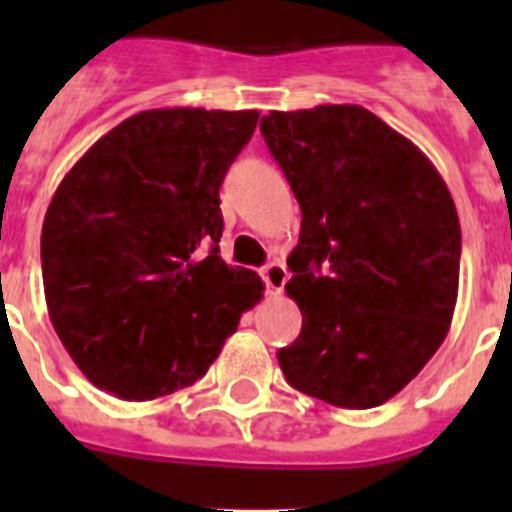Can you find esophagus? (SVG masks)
Here are the masks:
<instances>
[{
	"mask_svg": "<svg viewBox=\"0 0 512 512\" xmlns=\"http://www.w3.org/2000/svg\"><path fill=\"white\" fill-rule=\"evenodd\" d=\"M261 279H264L269 295H279L284 289V284H287V269H284V264H279V261H271V264H266L264 269H261Z\"/></svg>",
	"mask_w": 512,
	"mask_h": 512,
	"instance_id": "34e87169",
	"label": "esophagus"
}]
</instances>
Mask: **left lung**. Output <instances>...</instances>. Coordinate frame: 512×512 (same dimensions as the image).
I'll return each instance as SVG.
<instances>
[{
    "mask_svg": "<svg viewBox=\"0 0 512 512\" xmlns=\"http://www.w3.org/2000/svg\"><path fill=\"white\" fill-rule=\"evenodd\" d=\"M261 135L302 210L287 295L302 330L279 348L295 390L377 408L449 333L461 228L436 166L359 104L269 112Z\"/></svg>",
    "mask_w": 512,
    "mask_h": 512,
    "instance_id": "8db88e82",
    "label": "left lung"
}]
</instances>
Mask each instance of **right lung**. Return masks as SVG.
<instances>
[{"label":"right lung","instance_id":"right-lung-1","mask_svg":"<svg viewBox=\"0 0 512 512\" xmlns=\"http://www.w3.org/2000/svg\"><path fill=\"white\" fill-rule=\"evenodd\" d=\"M256 110H146L63 176L40 235L48 315L84 377L153 400L210 369L261 300L256 271L217 256L220 184Z\"/></svg>","mask_w":512,"mask_h":512}]
</instances>
